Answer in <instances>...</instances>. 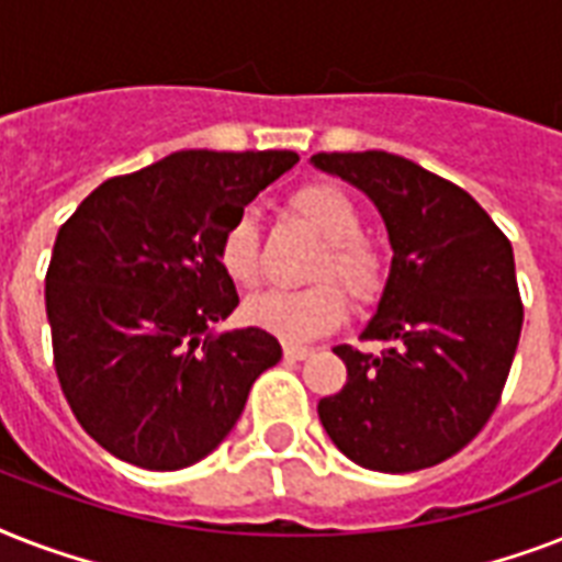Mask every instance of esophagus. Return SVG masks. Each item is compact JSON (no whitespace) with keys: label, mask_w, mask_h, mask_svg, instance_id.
<instances>
[{"label":"esophagus","mask_w":562,"mask_h":562,"mask_svg":"<svg viewBox=\"0 0 562 562\" xmlns=\"http://www.w3.org/2000/svg\"><path fill=\"white\" fill-rule=\"evenodd\" d=\"M282 356H285L289 361H303L312 356V350H308V347H294V344H285V347H282Z\"/></svg>","instance_id":"obj_1"}]
</instances>
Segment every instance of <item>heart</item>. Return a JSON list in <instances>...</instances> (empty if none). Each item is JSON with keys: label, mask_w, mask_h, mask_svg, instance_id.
<instances>
[{"label": "heart", "mask_w": 562, "mask_h": 562, "mask_svg": "<svg viewBox=\"0 0 562 562\" xmlns=\"http://www.w3.org/2000/svg\"><path fill=\"white\" fill-rule=\"evenodd\" d=\"M291 212L324 238V250L308 268L306 289L265 291L245 303V317L282 341H315L333 333L347 315V295L356 306H373L387 282L382 247L361 233V212L335 183H306L291 194ZM221 268L238 289L262 280L259 227L250 212H238L221 233Z\"/></svg>", "instance_id": "heart-1"}]
</instances>
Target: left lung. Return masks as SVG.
<instances>
[{
	"label": "left lung",
	"instance_id": "left-lung-1",
	"mask_svg": "<svg viewBox=\"0 0 562 562\" xmlns=\"http://www.w3.org/2000/svg\"><path fill=\"white\" fill-rule=\"evenodd\" d=\"M359 187L391 236V277L361 341L341 344L347 384L317 402L326 435L359 467L414 472L452 458L496 411L522 333L514 247L479 201L387 151L315 154Z\"/></svg>",
	"mask_w": 562,
	"mask_h": 562
}]
</instances>
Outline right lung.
I'll use <instances>...</instances> for the list:
<instances>
[{
    "instance_id": "right-lung-1",
    "label": "right lung",
    "mask_w": 562,
    "mask_h": 562,
    "mask_svg": "<svg viewBox=\"0 0 562 562\" xmlns=\"http://www.w3.org/2000/svg\"><path fill=\"white\" fill-rule=\"evenodd\" d=\"M294 151H178L104 180L57 229L46 271L55 373L81 428L122 461L183 470L229 435L250 384L282 359L247 326L221 233Z\"/></svg>"
}]
</instances>
